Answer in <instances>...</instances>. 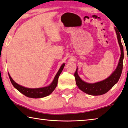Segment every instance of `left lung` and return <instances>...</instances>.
Masks as SVG:
<instances>
[{"instance_id":"obj_1","label":"left lung","mask_w":128,"mask_h":128,"mask_svg":"<svg viewBox=\"0 0 128 128\" xmlns=\"http://www.w3.org/2000/svg\"><path fill=\"white\" fill-rule=\"evenodd\" d=\"M116 33L117 35V38L118 41L120 49V57L118 64L116 68L112 73L111 75L108 78L102 81L97 82L95 83H88L82 81L78 74V68H76L74 76L76 78V84L80 90L84 92L85 93L91 95H101L106 93L111 89L113 86L118 82L121 76L122 68H123V60H124V47L122 46L120 34L115 27Z\"/></svg>"}]
</instances>
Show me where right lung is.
<instances>
[{
	"label": "right lung",
	"mask_w": 128,
	"mask_h": 128,
	"mask_svg": "<svg viewBox=\"0 0 128 128\" xmlns=\"http://www.w3.org/2000/svg\"><path fill=\"white\" fill-rule=\"evenodd\" d=\"M64 66H65V64L63 63L61 65V66L59 70L58 71L57 74H56L55 77H54L53 81L51 84L49 85L48 86H45V87L42 88H26L24 86H23L17 84L14 80L12 79V78L10 76L9 73L8 72V76H9L10 80L13 86L18 90L20 92L23 94V95H24L25 96L27 97H29V98H43V97L47 96L51 94L55 88L57 86V82H58V79L60 75L62 72L63 68H64Z\"/></svg>",
	"instance_id": "1"
}]
</instances>
